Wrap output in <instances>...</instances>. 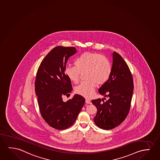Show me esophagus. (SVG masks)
Wrapping results in <instances>:
<instances>
[{
    "instance_id": "esophagus-1",
    "label": "esophagus",
    "mask_w": 160,
    "mask_h": 160,
    "mask_svg": "<svg viewBox=\"0 0 160 160\" xmlns=\"http://www.w3.org/2000/svg\"><path fill=\"white\" fill-rule=\"evenodd\" d=\"M85 102H86V103H88V104H91V103L90 100H89L88 98H86V100H85Z\"/></svg>"
}]
</instances>
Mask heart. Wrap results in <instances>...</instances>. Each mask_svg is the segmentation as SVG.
I'll return each mask as SVG.
<instances>
[{
    "label": "heart",
    "mask_w": 160,
    "mask_h": 160,
    "mask_svg": "<svg viewBox=\"0 0 160 160\" xmlns=\"http://www.w3.org/2000/svg\"><path fill=\"white\" fill-rule=\"evenodd\" d=\"M74 67L68 66L65 72L68 78L75 83L79 82L81 73H85L86 80L75 88V92L89 98L96 86L102 85L108 81L112 72V65L106 56L98 53L85 52L75 60Z\"/></svg>",
    "instance_id": "1"
}]
</instances>
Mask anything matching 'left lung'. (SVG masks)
<instances>
[{
  "label": "left lung",
  "mask_w": 160,
  "mask_h": 160,
  "mask_svg": "<svg viewBox=\"0 0 160 160\" xmlns=\"http://www.w3.org/2000/svg\"><path fill=\"white\" fill-rule=\"evenodd\" d=\"M113 62L108 81L99 88V93L108 98L92 100L98 108L93 121L98 127L111 130L117 127L127 118L129 112L134 89L132 74L122 56L113 53Z\"/></svg>",
  "instance_id": "8db88e82"
}]
</instances>
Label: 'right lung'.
Instances as JSON below:
<instances>
[{"label": "right lung", "mask_w": 160, "mask_h": 160, "mask_svg": "<svg viewBox=\"0 0 160 160\" xmlns=\"http://www.w3.org/2000/svg\"><path fill=\"white\" fill-rule=\"evenodd\" d=\"M76 52L73 47H56L47 54L37 70L35 92L39 112L46 122L56 129L71 127L85 102L82 96L77 94L67 102L62 101V97L69 96L72 90L65 69L68 59Z\"/></svg>", "instance_id": "right-lung-1"}]
</instances>
